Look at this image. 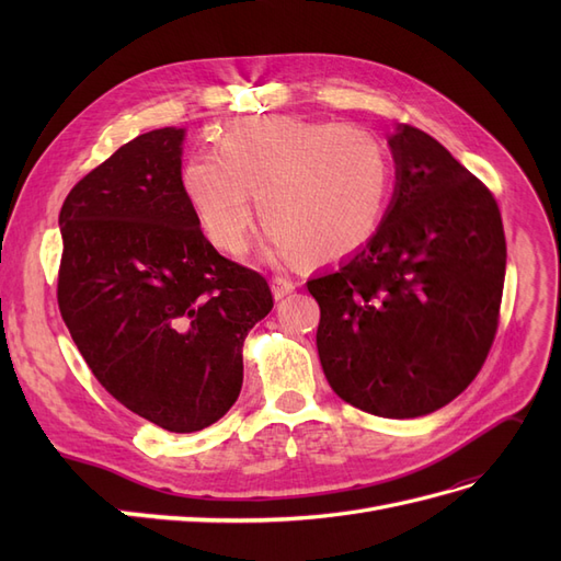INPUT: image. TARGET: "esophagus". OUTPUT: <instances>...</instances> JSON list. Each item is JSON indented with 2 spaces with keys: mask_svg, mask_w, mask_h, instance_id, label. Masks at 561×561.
I'll return each mask as SVG.
<instances>
[{
  "mask_svg": "<svg viewBox=\"0 0 561 561\" xmlns=\"http://www.w3.org/2000/svg\"><path fill=\"white\" fill-rule=\"evenodd\" d=\"M295 287H297L295 280H290L287 276H276V278H274V297H276V299H283L285 295L295 293Z\"/></svg>",
  "mask_w": 561,
  "mask_h": 561,
  "instance_id": "obj_1",
  "label": "esophagus"
}]
</instances>
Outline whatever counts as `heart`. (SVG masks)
Wrapping results in <instances>:
<instances>
[{
    "instance_id": "heart-1",
    "label": "heart",
    "mask_w": 561,
    "mask_h": 561,
    "mask_svg": "<svg viewBox=\"0 0 561 561\" xmlns=\"http://www.w3.org/2000/svg\"><path fill=\"white\" fill-rule=\"evenodd\" d=\"M390 184V161L375 133L287 114L243 118L217 149L182 168V192L210 243L241 252L252 222V192L268 225V245L336 260L365 245Z\"/></svg>"
}]
</instances>
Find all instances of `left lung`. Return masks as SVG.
<instances>
[{"label":"left lung","instance_id":"left-lung-1","mask_svg":"<svg viewBox=\"0 0 561 561\" xmlns=\"http://www.w3.org/2000/svg\"><path fill=\"white\" fill-rule=\"evenodd\" d=\"M396 194L377 233L307 283L334 393L386 419L431 414L478 377L499 330V203L428 133L390 135Z\"/></svg>","mask_w":561,"mask_h":561}]
</instances>
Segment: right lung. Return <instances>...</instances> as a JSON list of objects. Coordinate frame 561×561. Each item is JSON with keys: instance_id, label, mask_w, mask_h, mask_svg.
Returning a JSON list of instances; mask_svg holds the SVG:
<instances>
[{"instance_id": "obj_1", "label": "right lung", "mask_w": 561, "mask_h": 561, "mask_svg": "<svg viewBox=\"0 0 561 561\" xmlns=\"http://www.w3.org/2000/svg\"><path fill=\"white\" fill-rule=\"evenodd\" d=\"M184 128L118 147L60 208L58 307L107 393L171 433L222 419L243 342L274 309L266 278L219 254L182 192Z\"/></svg>"}]
</instances>
